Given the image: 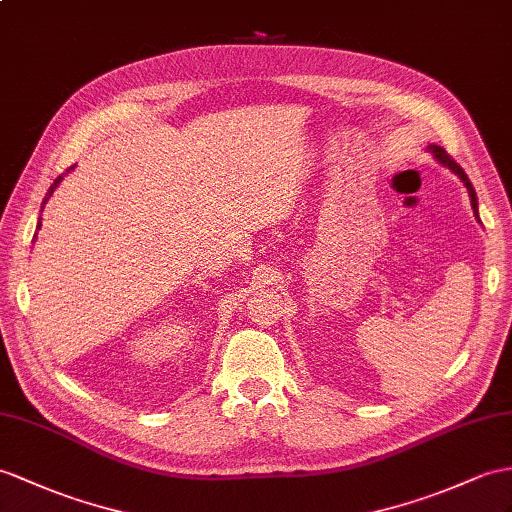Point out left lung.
Masks as SVG:
<instances>
[{
  "label": "left lung",
  "mask_w": 512,
  "mask_h": 512,
  "mask_svg": "<svg viewBox=\"0 0 512 512\" xmlns=\"http://www.w3.org/2000/svg\"><path fill=\"white\" fill-rule=\"evenodd\" d=\"M430 149H432V154L436 156V160L441 162V165H445V167H450L456 176L465 182V186H467V191H469V197H471V208H473V213L478 215V199H476V191H473V186H471V182H469V178H467V173L463 171V167L458 165V162L452 158V156H447V152L443 147H439V145H430Z\"/></svg>",
  "instance_id": "obj_1"
}]
</instances>
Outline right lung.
I'll list each match as a JSON object with an SVG mask.
<instances>
[{
  "label": "right lung",
  "instance_id": "right-lung-1",
  "mask_svg": "<svg viewBox=\"0 0 512 512\" xmlns=\"http://www.w3.org/2000/svg\"><path fill=\"white\" fill-rule=\"evenodd\" d=\"M69 169H73V167H69ZM69 169H67V171H69ZM62 176H65V173H62ZM62 176H58V178L54 180V184H52V186H49V191H47V197H45V202H47V199H49V197H52V193H54V189H56V186H58V182L62 180ZM45 202H43V204H45ZM39 228H41V219H39V226H36V230H39Z\"/></svg>",
  "mask_w": 512,
  "mask_h": 512
}]
</instances>
